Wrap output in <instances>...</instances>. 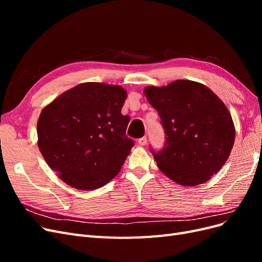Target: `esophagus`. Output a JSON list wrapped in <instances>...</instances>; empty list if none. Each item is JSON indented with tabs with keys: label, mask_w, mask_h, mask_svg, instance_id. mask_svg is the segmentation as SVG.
Segmentation results:
<instances>
[{
	"label": "esophagus",
	"mask_w": 262,
	"mask_h": 262,
	"mask_svg": "<svg viewBox=\"0 0 262 262\" xmlns=\"http://www.w3.org/2000/svg\"><path fill=\"white\" fill-rule=\"evenodd\" d=\"M146 143H147V139H146V137H143V138H141V139H139V140H138V144H139V145H141V146H144V145H146Z\"/></svg>",
	"instance_id": "34e87169"
}]
</instances>
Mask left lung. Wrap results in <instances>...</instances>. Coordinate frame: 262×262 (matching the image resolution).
<instances>
[{
  "mask_svg": "<svg viewBox=\"0 0 262 262\" xmlns=\"http://www.w3.org/2000/svg\"><path fill=\"white\" fill-rule=\"evenodd\" d=\"M144 93L166 136L161 150L149 147L158 168L181 186L208 181L225 164L235 141L224 102L207 86L187 80L148 86Z\"/></svg>",
  "mask_w": 262,
  "mask_h": 262,
  "instance_id": "obj_1",
  "label": "left lung"
}]
</instances>
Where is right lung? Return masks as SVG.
Wrapping results in <instances>:
<instances>
[{"label": "right lung", "instance_id": "1", "mask_svg": "<svg viewBox=\"0 0 262 262\" xmlns=\"http://www.w3.org/2000/svg\"><path fill=\"white\" fill-rule=\"evenodd\" d=\"M126 92L104 83L78 84L42 109L38 146L49 167L69 186L94 190L121 169L134 145L125 136Z\"/></svg>", "mask_w": 262, "mask_h": 262}]
</instances>
